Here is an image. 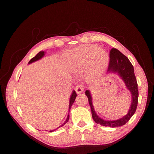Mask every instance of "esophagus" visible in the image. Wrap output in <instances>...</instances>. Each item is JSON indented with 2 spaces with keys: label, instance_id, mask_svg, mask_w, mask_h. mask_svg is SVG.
<instances>
[{
  "label": "esophagus",
  "instance_id": "obj_1",
  "mask_svg": "<svg viewBox=\"0 0 154 154\" xmlns=\"http://www.w3.org/2000/svg\"><path fill=\"white\" fill-rule=\"evenodd\" d=\"M77 94H80L81 92L84 91V86L82 85H78V86L76 87V89H75Z\"/></svg>",
  "mask_w": 154,
  "mask_h": 154
}]
</instances>
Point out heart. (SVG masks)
Masks as SVG:
<instances>
[{
	"mask_svg": "<svg viewBox=\"0 0 154 154\" xmlns=\"http://www.w3.org/2000/svg\"><path fill=\"white\" fill-rule=\"evenodd\" d=\"M66 62L72 71L78 72L86 67V78L94 80L102 76L106 70L109 56L105 51L97 45H85L66 54Z\"/></svg>",
	"mask_w": 154,
	"mask_h": 154,
	"instance_id": "heart-1",
	"label": "heart"
}]
</instances>
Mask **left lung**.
<instances>
[{
	"instance_id": "left-lung-1",
	"label": "left lung",
	"mask_w": 154,
	"mask_h": 154,
	"mask_svg": "<svg viewBox=\"0 0 154 154\" xmlns=\"http://www.w3.org/2000/svg\"><path fill=\"white\" fill-rule=\"evenodd\" d=\"M109 57L108 72L109 73L110 72H115V73H117L119 75L121 79L125 84L127 89L131 92L132 100L127 114L124 116L123 117L117 120L106 121L98 117L94 111V106L92 105L91 92L87 90L85 92V94L88 97V103L91 109L92 117L95 122L103 126L117 127L124 125L126 123L128 122L132 116L134 115L137 106L139 92L137 79H136L134 73V69H133V66L129 59L120 51L115 48H112L110 51Z\"/></svg>"
}]
</instances>
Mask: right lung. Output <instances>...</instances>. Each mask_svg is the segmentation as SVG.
Returning a JSON list of instances; mask_svg holds the SVG:
<instances>
[{
	"label": "right lung",
	"mask_w": 154,
	"mask_h": 154,
	"mask_svg": "<svg viewBox=\"0 0 154 154\" xmlns=\"http://www.w3.org/2000/svg\"><path fill=\"white\" fill-rule=\"evenodd\" d=\"M44 55H45V52L44 51H39L38 54H37L35 56V57H33V58H32L29 62V63H33V62H35V61H37V60H40L42 58V57H43V56H44ZM76 96H77V94H76V92H75L74 91L72 92V95H71V97H70V98H69V110H70V109H71V106H72V104L74 103V100H75V99H76ZM69 115H68V117H67V119H66V121L64 123H63L62 125L61 126H60V127H57V128H56V129H54V130H51V131H50V132H53V131H56V130H57V129L58 128H60V127H62V126H63L64 125L68 122V120H69Z\"/></svg>",
	"instance_id": "1"
}]
</instances>
